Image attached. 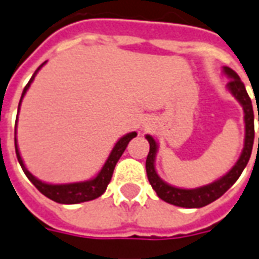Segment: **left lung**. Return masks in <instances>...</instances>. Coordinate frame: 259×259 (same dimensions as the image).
<instances>
[{"label":"left lung","instance_id":"left-lung-1","mask_svg":"<svg viewBox=\"0 0 259 259\" xmlns=\"http://www.w3.org/2000/svg\"><path fill=\"white\" fill-rule=\"evenodd\" d=\"M224 72L231 79L228 83L229 91L232 93L233 97L240 102L244 110V122H246V137H244V147H243L242 155L238 159L228 174L219 179L217 182L203 186L199 188H192V190H184V188H178L169 186L165 182H162L159 176L155 172L154 159L155 153H157V143L150 135H146V139L150 143V151L146 158V172H147V179L150 182L151 187L157 192V195L162 201L168 202L170 205L180 206V207H187V209H194V207H203L209 205L220 196L224 195L229 188L232 187L233 183L236 182L239 176L242 175L243 169L246 168L250 155L252 151V143H254V112H252V104L250 97H248L246 87L240 80V77L236 72L228 67H224ZM259 121V113H258ZM259 147V138H258Z\"/></svg>","mask_w":259,"mask_h":259}]
</instances>
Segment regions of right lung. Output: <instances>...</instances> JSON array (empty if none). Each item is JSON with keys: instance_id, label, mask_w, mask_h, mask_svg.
I'll return each instance as SVG.
<instances>
[{"instance_id": "add662e5", "label": "right lung", "mask_w": 259, "mask_h": 259, "mask_svg": "<svg viewBox=\"0 0 259 259\" xmlns=\"http://www.w3.org/2000/svg\"><path fill=\"white\" fill-rule=\"evenodd\" d=\"M46 63V61H45ZM44 64H40L38 69L34 72V75L30 79V81L27 83V85L24 87L23 90V94H21L20 102H19V108H20L21 100L23 97L28 90V87L34 80L35 75L38 73L40 68L44 67ZM137 137V132H130L127 134L125 137H122L120 141L116 143V146L113 147V150L110 153V155L106 159V162L101 169V172L94 179L91 180H87V182H80V183H69V184H48V183H44L38 180V179L32 176V175L28 172V169L24 166V162L20 157V153H19V149H17V143H16V138H15V149H16V155H17V161L20 164L23 172L26 174V176L28 178L35 187L38 188L45 196H48L49 199L52 201L57 202V203H65V205H75V203H80V202H87V201H93L95 198H98L106 191V187L108 184L110 183V179H112V175H113L114 166L117 164V161L120 159V157L122 155L124 150L127 149L128 143L131 142V139Z\"/></svg>"}]
</instances>
